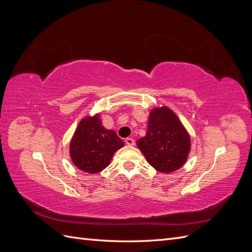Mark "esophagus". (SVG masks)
I'll use <instances>...</instances> for the list:
<instances>
[{"label":"esophagus","instance_id":"34e87169","mask_svg":"<svg viewBox=\"0 0 252 252\" xmlns=\"http://www.w3.org/2000/svg\"><path fill=\"white\" fill-rule=\"evenodd\" d=\"M125 143L127 145H129V146H133V145H134V140L132 138H127V139H125Z\"/></svg>","mask_w":252,"mask_h":252}]
</instances>
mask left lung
<instances>
[{"label":"left lung","instance_id":"8db88e82","mask_svg":"<svg viewBox=\"0 0 252 252\" xmlns=\"http://www.w3.org/2000/svg\"><path fill=\"white\" fill-rule=\"evenodd\" d=\"M136 145L155 169L170 173L186 163L191 142L177 114L162 106L150 111L146 135Z\"/></svg>","mask_w":252,"mask_h":252}]
</instances>
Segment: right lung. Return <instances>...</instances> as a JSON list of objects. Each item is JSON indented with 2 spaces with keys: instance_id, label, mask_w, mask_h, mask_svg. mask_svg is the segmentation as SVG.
<instances>
[{
  "instance_id": "add662e5",
  "label": "right lung",
  "mask_w": 252,
  "mask_h": 252,
  "mask_svg": "<svg viewBox=\"0 0 252 252\" xmlns=\"http://www.w3.org/2000/svg\"><path fill=\"white\" fill-rule=\"evenodd\" d=\"M123 146L124 142L117 133L102 125L97 113L81 120L71 139L69 154L80 170L94 174L105 169Z\"/></svg>"
}]
</instances>
